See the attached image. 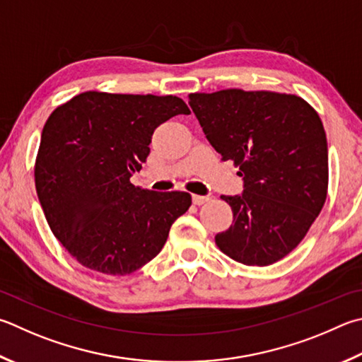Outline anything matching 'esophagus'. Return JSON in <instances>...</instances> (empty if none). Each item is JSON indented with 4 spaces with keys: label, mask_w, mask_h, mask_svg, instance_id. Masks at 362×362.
<instances>
[{
    "label": "esophagus",
    "mask_w": 362,
    "mask_h": 362,
    "mask_svg": "<svg viewBox=\"0 0 362 362\" xmlns=\"http://www.w3.org/2000/svg\"><path fill=\"white\" fill-rule=\"evenodd\" d=\"M193 204L194 206H202V204H206L209 201V196H199V194H193L192 196Z\"/></svg>",
    "instance_id": "34e87169"
}]
</instances>
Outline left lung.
<instances>
[{
    "mask_svg": "<svg viewBox=\"0 0 362 362\" xmlns=\"http://www.w3.org/2000/svg\"><path fill=\"white\" fill-rule=\"evenodd\" d=\"M201 128L223 161L239 166L244 189L221 196L233 225L215 235L223 253L269 266L298 247L323 209L327 141L302 98L239 88L189 95Z\"/></svg>",
    "mask_w": 362,
    "mask_h": 362,
    "instance_id": "obj_1",
    "label": "left lung"
}]
</instances>
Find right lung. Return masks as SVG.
<instances>
[{"label":"right lung","mask_w":362,"mask_h":362,"mask_svg":"<svg viewBox=\"0 0 362 362\" xmlns=\"http://www.w3.org/2000/svg\"><path fill=\"white\" fill-rule=\"evenodd\" d=\"M189 114L177 96L85 91L45 122L35 182L55 238L85 267L127 275L161 252L192 206L185 192L134 187L155 128Z\"/></svg>","instance_id":"obj_1"}]
</instances>
